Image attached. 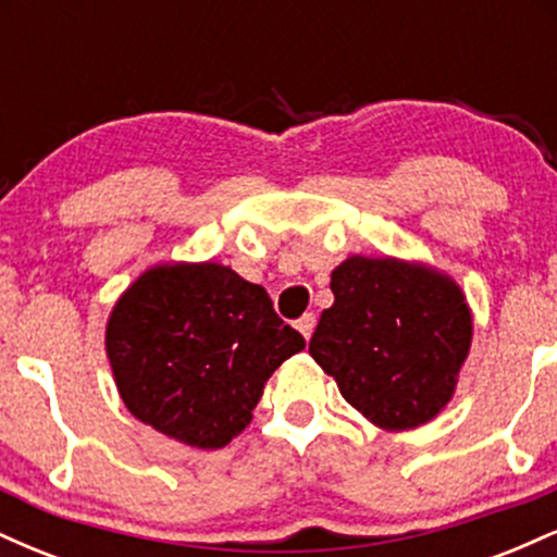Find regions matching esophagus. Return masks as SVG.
Returning <instances> with one entry per match:
<instances>
[{
	"label": "esophagus",
	"mask_w": 557,
	"mask_h": 557,
	"mask_svg": "<svg viewBox=\"0 0 557 557\" xmlns=\"http://www.w3.org/2000/svg\"><path fill=\"white\" fill-rule=\"evenodd\" d=\"M296 327L300 335L306 337V341H311V335H314V327H317V317L314 314H304L296 322Z\"/></svg>",
	"instance_id": "34e87169"
}]
</instances>
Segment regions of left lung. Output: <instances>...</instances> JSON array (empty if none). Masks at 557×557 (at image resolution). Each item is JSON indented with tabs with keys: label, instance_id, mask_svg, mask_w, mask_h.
<instances>
[{
	"label": "left lung",
	"instance_id": "8db88e82",
	"mask_svg": "<svg viewBox=\"0 0 557 557\" xmlns=\"http://www.w3.org/2000/svg\"><path fill=\"white\" fill-rule=\"evenodd\" d=\"M335 304L309 354L363 419L417 430L453 400L474 319L461 285L421 261L348 257L332 270Z\"/></svg>",
	"mask_w": 557,
	"mask_h": 557
}]
</instances>
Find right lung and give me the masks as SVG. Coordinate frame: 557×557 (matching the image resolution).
I'll use <instances>...</instances> for the list:
<instances>
[{"mask_svg":"<svg viewBox=\"0 0 557 557\" xmlns=\"http://www.w3.org/2000/svg\"><path fill=\"white\" fill-rule=\"evenodd\" d=\"M107 359L125 408L164 437L216 450L251 424L267 380L306 348L261 285L216 261L149 267L112 306Z\"/></svg>","mask_w":557,"mask_h":557,"instance_id":"add662e5","label":"right lung"}]
</instances>
